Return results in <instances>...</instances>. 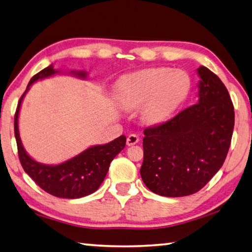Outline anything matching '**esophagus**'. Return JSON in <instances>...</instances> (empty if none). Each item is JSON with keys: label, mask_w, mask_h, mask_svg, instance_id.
I'll list each match as a JSON object with an SVG mask.
<instances>
[{"label": "esophagus", "mask_w": 252, "mask_h": 252, "mask_svg": "<svg viewBox=\"0 0 252 252\" xmlns=\"http://www.w3.org/2000/svg\"><path fill=\"white\" fill-rule=\"evenodd\" d=\"M139 135L136 134H130L129 136H127L126 139V144L127 146H134V144H136L139 142Z\"/></svg>", "instance_id": "esophagus-1"}]
</instances>
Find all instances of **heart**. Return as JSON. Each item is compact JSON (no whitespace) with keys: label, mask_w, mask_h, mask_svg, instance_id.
<instances>
[{"label":"heart","mask_w":252,"mask_h":252,"mask_svg":"<svg viewBox=\"0 0 252 252\" xmlns=\"http://www.w3.org/2000/svg\"><path fill=\"white\" fill-rule=\"evenodd\" d=\"M190 79L185 71L167 67L147 69L126 75L118 87V100L125 109L142 105L147 122L163 121L186 99Z\"/></svg>","instance_id":"heart-1"}]
</instances>
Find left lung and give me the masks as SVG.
I'll list each match as a JSON object with an SVG mask.
<instances>
[{
	"label": "left lung",
	"instance_id": "8db88e82",
	"mask_svg": "<svg viewBox=\"0 0 252 252\" xmlns=\"http://www.w3.org/2000/svg\"><path fill=\"white\" fill-rule=\"evenodd\" d=\"M199 101L144 130L141 178L163 197L190 195L222 167L231 144L234 109L218 76L200 66Z\"/></svg>",
	"mask_w": 252,
	"mask_h": 252
}]
</instances>
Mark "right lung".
Returning <instances> with one entry per match:
<instances>
[{
	"mask_svg": "<svg viewBox=\"0 0 252 252\" xmlns=\"http://www.w3.org/2000/svg\"><path fill=\"white\" fill-rule=\"evenodd\" d=\"M55 73L50 65L36 73L30 80L29 87L36 80L46 78ZM84 78L85 73H78ZM25 91V92H27ZM25 92L20 97L14 116V134L18 144V153L21 165L32 180L45 192L63 199L82 198L94 192L108 173L111 161L126 147V138L121 135L104 146H95L80 153L72 159L58 165H45L35 162L28 156L22 147L19 135V111Z\"/></svg>",
	"mask_w": 252,
	"mask_h": 252,
	"instance_id": "1",
	"label": "right lung"
}]
</instances>
